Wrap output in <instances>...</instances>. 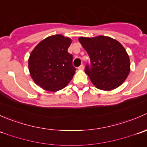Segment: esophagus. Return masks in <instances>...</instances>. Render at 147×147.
I'll use <instances>...</instances> for the list:
<instances>
[{
    "label": "esophagus",
    "mask_w": 147,
    "mask_h": 147,
    "mask_svg": "<svg viewBox=\"0 0 147 147\" xmlns=\"http://www.w3.org/2000/svg\"><path fill=\"white\" fill-rule=\"evenodd\" d=\"M78 69H79V70H83V69H84V65H81L80 66L78 67Z\"/></svg>",
    "instance_id": "34e87169"
}]
</instances>
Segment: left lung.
I'll return each instance as SVG.
<instances>
[{"label": "left lung", "instance_id": "obj_1", "mask_svg": "<svg viewBox=\"0 0 147 147\" xmlns=\"http://www.w3.org/2000/svg\"><path fill=\"white\" fill-rule=\"evenodd\" d=\"M78 40L90 56L91 67L87 65L85 73L92 84L104 91L119 87L130 72L129 57L122 45L103 35Z\"/></svg>", "mask_w": 147, "mask_h": 147}]
</instances>
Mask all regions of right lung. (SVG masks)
<instances>
[{
  "instance_id": "add662e5",
  "label": "right lung",
  "mask_w": 147,
  "mask_h": 147,
  "mask_svg": "<svg viewBox=\"0 0 147 147\" xmlns=\"http://www.w3.org/2000/svg\"><path fill=\"white\" fill-rule=\"evenodd\" d=\"M72 39L63 35H51L35 47L28 59L30 75L34 82L48 92L66 87L75 73L72 55L67 52Z\"/></svg>"
}]
</instances>
